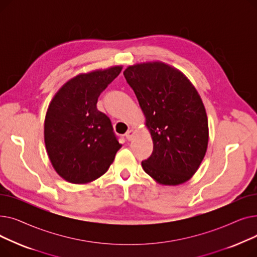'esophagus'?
Listing matches in <instances>:
<instances>
[{"label":"esophagus","mask_w":257,"mask_h":257,"mask_svg":"<svg viewBox=\"0 0 257 257\" xmlns=\"http://www.w3.org/2000/svg\"><path fill=\"white\" fill-rule=\"evenodd\" d=\"M133 134H134V131H133L132 129L128 130V131H127V133H126V139H127L128 141H131V140H132V138H133Z\"/></svg>","instance_id":"1"}]
</instances>
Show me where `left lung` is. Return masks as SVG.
I'll return each instance as SVG.
<instances>
[{"label": "left lung", "mask_w": 257, "mask_h": 257, "mask_svg": "<svg viewBox=\"0 0 257 257\" xmlns=\"http://www.w3.org/2000/svg\"><path fill=\"white\" fill-rule=\"evenodd\" d=\"M146 116L153 152L142 161L158 183L178 185L198 170L208 144L205 108L181 72L163 62H146L124 71Z\"/></svg>", "instance_id": "8db88e82"}]
</instances>
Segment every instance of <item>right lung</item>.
Returning <instances> with one entry per match:
<instances>
[{
  "instance_id": "right-lung-1",
  "label": "right lung",
  "mask_w": 257,
  "mask_h": 257,
  "mask_svg": "<svg viewBox=\"0 0 257 257\" xmlns=\"http://www.w3.org/2000/svg\"><path fill=\"white\" fill-rule=\"evenodd\" d=\"M121 66L81 74L57 91L45 119V143L51 163L66 181L88 183L110 167L119 145L111 120L98 110L101 92Z\"/></svg>"
}]
</instances>
